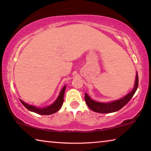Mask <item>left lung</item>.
<instances>
[{
	"label": "left lung",
	"instance_id": "1",
	"mask_svg": "<svg viewBox=\"0 0 151 151\" xmlns=\"http://www.w3.org/2000/svg\"><path fill=\"white\" fill-rule=\"evenodd\" d=\"M138 85H139V77H138V74L137 72L136 79H135L133 89H132L131 93L127 94L123 98L119 99V100L110 102V103H99V102L93 101L87 94L85 93V102L89 108L92 111L96 112H99V113H111V112L118 111L119 110L126 105L132 99L135 92L137 90Z\"/></svg>",
	"mask_w": 151,
	"mask_h": 151
}]
</instances>
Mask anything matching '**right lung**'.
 Masks as SVG:
<instances>
[{
    "label": "right lung",
    "mask_w": 151,
    "mask_h": 151,
    "mask_svg": "<svg viewBox=\"0 0 151 151\" xmlns=\"http://www.w3.org/2000/svg\"><path fill=\"white\" fill-rule=\"evenodd\" d=\"M65 88L66 85H65V86L62 88L59 95H58L57 100L55 101V103H52L50 106L45 107V108H38V107L30 105V104H27L22 100H20V101L30 111L34 112L35 113L41 114V115H49V114H52L57 112L62 106L64 101V94H65Z\"/></svg>",
    "instance_id": "right-lung-1"
}]
</instances>
